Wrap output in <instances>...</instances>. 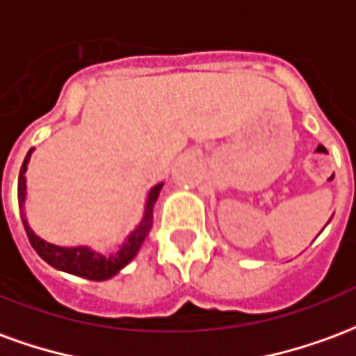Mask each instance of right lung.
I'll list each match as a JSON object with an SVG mask.
<instances>
[{"instance_id": "right-lung-1", "label": "right lung", "mask_w": 356, "mask_h": 356, "mask_svg": "<svg viewBox=\"0 0 356 356\" xmlns=\"http://www.w3.org/2000/svg\"><path fill=\"white\" fill-rule=\"evenodd\" d=\"M30 154H32V148L28 150L26 158L22 162V168H20L19 175V206L20 211L24 208V200H26V165L28 160H30ZM162 183L150 188L147 198V206H145V217L139 223V227L127 236L122 248L118 250L116 254L104 257L101 254H95L93 250H89L88 246H78V248H60L55 246V244H49L45 242L40 236H35L34 231L28 227L26 219H24V213H22V225H24V231L28 234V240L34 248L38 255L42 257L43 261H47L51 267L58 268V270H65V273H70V275L81 276V278H88V280H106V278H112L114 275H118L122 268L131 261L133 257L137 255L139 248L143 246V242L147 238V234L152 229V209H154V204L158 200V194L162 191Z\"/></svg>"}]
</instances>
